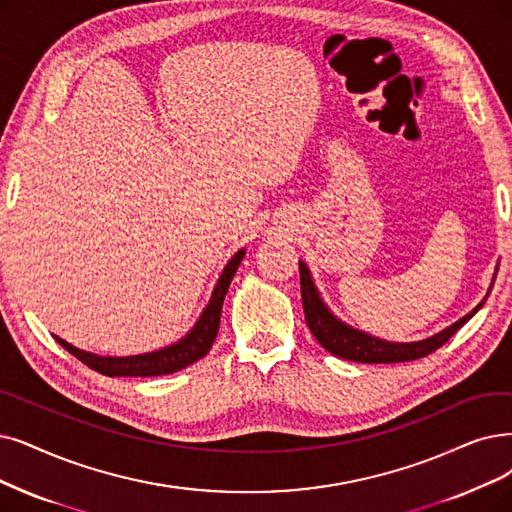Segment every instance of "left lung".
I'll use <instances>...</instances> for the list:
<instances>
[{
  "instance_id": "left-lung-1",
  "label": "left lung",
  "mask_w": 512,
  "mask_h": 512,
  "mask_svg": "<svg viewBox=\"0 0 512 512\" xmlns=\"http://www.w3.org/2000/svg\"><path fill=\"white\" fill-rule=\"evenodd\" d=\"M298 267H300V294H302L304 317L311 327L313 336L327 353H332L340 359L357 361V363H401V361H414V359L426 357L428 353L437 351L439 346H443L449 338H452L460 327L481 309L489 292H492V288H489L487 296L475 306L473 311L431 338H424L418 342H388L367 332H361L357 327L338 319L323 302L317 285L313 281V275L309 267H306V262L300 260Z\"/></svg>"
}]
</instances>
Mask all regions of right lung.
<instances>
[{
  "label": "right lung",
  "mask_w": 512,
  "mask_h": 512,
  "mask_svg": "<svg viewBox=\"0 0 512 512\" xmlns=\"http://www.w3.org/2000/svg\"><path fill=\"white\" fill-rule=\"evenodd\" d=\"M245 250L241 248L237 254L231 256L227 262V267L220 273L212 298L208 302L206 309L201 311L199 319L191 330L182 336L178 342L163 346V349L151 351V353H142V355H130V357H105V355H96L81 351L77 346L69 344L67 340L54 336V340L67 349L71 355H75L81 363H86L92 367L94 372L105 374L109 378L115 376H134V378H147V376H166L174 374L182 367H189L191 363L199 361L201 357H206V353L212 349V344L216 340L218 327H220V313H222V302L224 296L229 292V285L233 281V275L239 267V262L243 260Z\"/></svg>",
  "instance_id": "obj_1"
}]
</instances>
